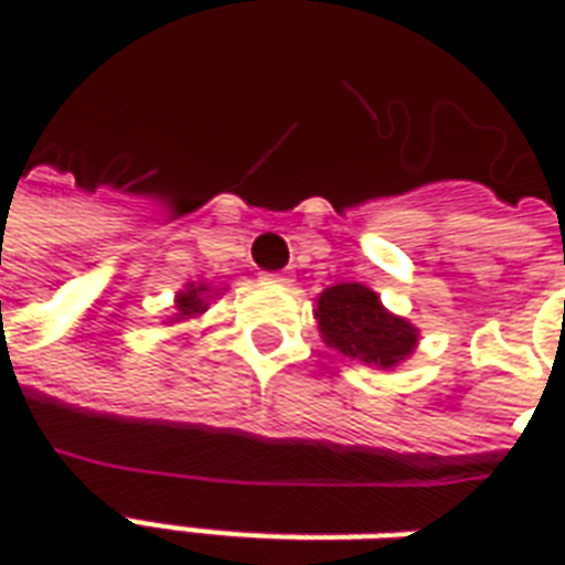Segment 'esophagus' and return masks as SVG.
Wrapping results in <instances>:
<instances>
[{
    "label": "esophagus",
    "mask_w": 565,
    "mask_h": 565,
    "mask_svg": "<svg viewBox=\"0 0 565 565\" xmlns=\"http://www.w3.org/2000/svg\"><path fill=\"white\" fill-rule=\"evenodd\" d=\"M266 281L290 284V271H269V275H266Z\"/></svg>",
    "instance_id": "1"
}]
</instances>
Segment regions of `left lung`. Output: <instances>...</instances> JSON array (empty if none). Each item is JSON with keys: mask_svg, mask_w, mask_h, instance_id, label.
I'll return each instance as SVG.
<instances>
[{"mask_svg": "<svg viewBox=\"0 0 565 565\" xmlns=\"http://www.w3.org/2000/svg\"><path fill=\"white\" fill-rule=\"evenodd\" d=\"M323 342L351 360L391 369L415 351L417 330L396 318L363 284H335L318 299Z\"/></svg>", "mask_w": 565, "mask_h": 565, "instance_id": "1", "label": "left lung"}]
</instances>
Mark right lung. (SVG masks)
<instances>
[{"label": "right lung", "instance_id": "add662e5", "mask_svg": "<svg viewBox=\"0 0 565 565\" xmlns=\"http://www.w3.org/2000/svg\"><path fill=\"white\" fill-rule=\"evenodd\" d=\"M202 294H205V287H196V284H190L184 294L178 296V318H190V315H199V311H205V302H202Z\"/></svg>", "mask_w": 565, "mask_h": 565}]
</instances>
